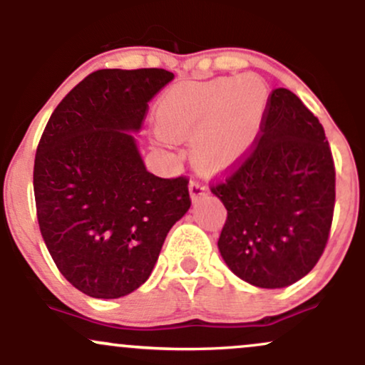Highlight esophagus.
<instances>
[{
    "label": "esophagus",
    "instance_id": "1",
    "mask_svg": "<svg viewBox=\"0 0 365 365\" xmlns=\"http://www.w3.org/2000/svg\"><path fill=\"white\" fill-rule=\"evenodd\" d=\"M188 190H190V197L194 202H197L199 199H202V197L207 194V187L204 185V183H200L199 180H192L190 185H188Z\"/></svg>",
    "mask_w": 365,
    "mask_h": 365
}]
</instances>
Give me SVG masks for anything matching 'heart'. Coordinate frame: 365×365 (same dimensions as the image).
<instances>
[{
    "label": "heart",
    "mask_w": 365,
    "mask_h": 365,
    "mask_svg": "<svg viewBox=\"0 0 365 365\" xmlns=\"http://www.w3.org/2000/svg\"><path fill=\"white\" fill-rule=\"evenodd\" d=\"M261 98L250 78H220L171 89L159 103L158 125L171 140H195L192 156L206 171L228 168L249 148Z\"/></svg>",
    "instance_id": "obj_1"
}]
</instances>
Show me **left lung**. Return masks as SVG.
Here are the masks:
<instances>
[{
    "label": "left lung",
    "mask_w": 365,
    "mask_h": 365,
    "mask_svg": "<svg viewBox=\"0 0 365 365\" xmlns=\"http://www.w3.org/2000/svg\"><path fill=\"white\" fill-rule=\"evenodd\" d=\"M250 153L211 192L228 216L217 249L233 274L284 288L319 261L334 209L324 128L292 91L274 89Z\"/></svg>",
    "instance_id": "8db88e82"
}]
</instances>
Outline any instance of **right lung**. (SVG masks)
<instances>
[{"mask_svg":"<svg viewBox=\"0 0 365 365\" xmlns=\"http://www.w3.org/2000/svg\"><path fill=\"white\" fill-rule=\"evenodd\" d=\"M173 78L163 68L98 70L63 98L37 145L41 235L60 273L94 299H120L148 282L190 207L188 180L149 173L133 135Z\"/></svg>","mask_w":365,"mask_h":365,"instance_id":"add662e5","label":"right lung"}]
</instances>
